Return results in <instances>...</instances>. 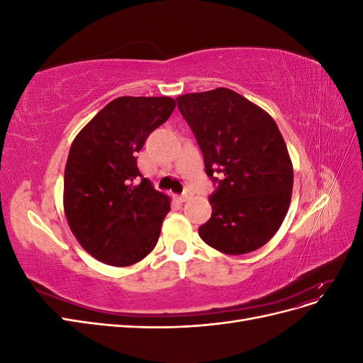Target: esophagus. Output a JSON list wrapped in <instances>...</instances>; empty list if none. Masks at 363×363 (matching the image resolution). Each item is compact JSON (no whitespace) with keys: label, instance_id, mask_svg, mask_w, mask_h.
<instances>
[{"label":"esophagus","instance_id":"34e87169","mask_svg":"<svg viewBox=\"0 0 363 363\" xmlns=\"http://www.w3.org/2000/svg\"><path fill=\"white\" fill-rule=\"evenodd\" d=\"M191 196H192V194L186 191V192H183V194L179 196V200H180L182 203H184V201H188V200L191 199Z\"/></svg>","mask_w":363,"mask_h":363}]
</instances>
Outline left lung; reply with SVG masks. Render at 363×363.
Instances as JSON below:
<instances>
[{
  "instance_id": "left-lung-1",
  "label": "left lung",
  "mask_w": 363,
  "mask_h": 363,
  "mask_svg": "<svg viewBox=\"0 0 363 363\" xmlns=\"http://www.w3.org/2000/svg\"><path fill=\"white\" fill-rule=\"evenodd\" d=\"M180 113L201 148L212 216L199 228L207 245L224 255H247L277 233L288 213L294 168L284 139L263 108L218 87L177 98ZM222 174L223 181L213 177Z\"/></svg>"
}]
</instances>
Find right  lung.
<instances>
[{
	"mask_svg": "<svg viewBox=\"0 0 363 363\" xmlns=\"http://www.w3.org/2000/svg\"><path fill=\"white\" fill-rule=\"evenodd\" d=\"M174 108L171 96H119L75 136L63 208L71 232L96 260L130 267L156 247L171 201L142 177L136 152Z\"/></svg>",
	"mask_w": 363,
	"mask_h": 363,
	"instance_id": "obj_1",
	"label": "right lung"
}]
</instances>
